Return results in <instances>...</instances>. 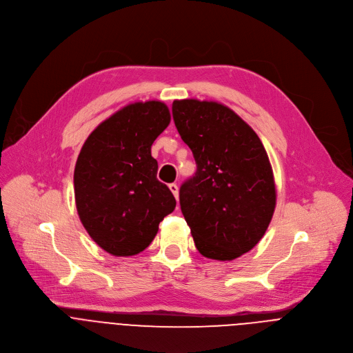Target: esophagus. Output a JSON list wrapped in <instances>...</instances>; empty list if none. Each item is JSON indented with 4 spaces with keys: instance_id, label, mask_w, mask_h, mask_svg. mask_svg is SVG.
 Wrapping results in <instances>:
<instances>
[{
    "instance_id": "obj_1",
    "label": "esophagus",
    "mask_w": 353,
    "mask_h": 353,
    "mask_svg": "<svg viewBox=\"0 0 353 353\" xmlns=\"http://www.w3.org/2000/svg\"><path fill=\"white\" fill-rule=\"evenodd\" d=\"M169 190L172 191L174 198L179 199V187H177V184H169Z\"/></svg>"
}]
</instances>
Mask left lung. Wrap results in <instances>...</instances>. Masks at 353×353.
<instances>
[{"instance_id": "left-lung-1", "label": "left lung", "mask_w": 353, "mask_h": 353, "mask_svg": "<svg viewBox=\"0 0 353 353\" xmlns=\"http://www.w3.org/2000/svg\"><path fill=\"white\" fill-rule=\"evenodd\" d=\"M174 125L191 148L195 174L180 187V206L198 252L231 261L264 236L276 205L267 151L257 133L217 101L174 100Z\"/></svg>"}]
</instances>
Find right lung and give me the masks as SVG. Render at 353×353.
<instances>
[{
	"instance_id": "add662e5",
	"label": "right lung",
	"mask_w": 353,
	"mask_h": 353,
	"mask_svg": "<svg viewBox=\"0 0 353 353\" xmlns=\"http://www.w3.org/2000/svg\"><path fill=\"white\" fill-rule=\"evenodd\" d=\"M169 123L165 103H132L103 121L81 148L74 169L77 212L89 236L112 256L148 248L176 208L151 157L152 143Z\"/></svg>"
}]
</instances>
